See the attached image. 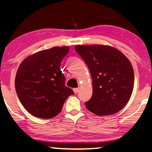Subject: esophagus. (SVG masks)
I'll use <instances>...</instances> for the list:
<instances>
[{
	"label": "esophagus",
	"mask_w": 152,
	"mask_h": 152,
	"mask_svg": "<svg viewBox=\"0 0 152 152\" xmlns=\"http://www.w3.org/2000/svg\"><path fill=\"white\" fill-rule=\"evenodd\" d=\"M78 91H79V88H74V92L75 94L78 93Z\"/></svg>",
	"instance_id": "1"
}]
</instances>
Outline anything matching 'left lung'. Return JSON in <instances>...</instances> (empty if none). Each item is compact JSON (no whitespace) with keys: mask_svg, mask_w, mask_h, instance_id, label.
Masks as SVG:
<instances>
[{"mask_svg":"<svg viewBox=\"0 0 152 152\" xmlns=\"http://www.w3.org/2000/svg\"><path fill=\"white\" fill-rule=\"evenodd\" d=\"M75 50L86 64L92 78L93 94L85 103L86 109L97 116L121 111L134 88L130 61L117 48L107 45H76Z\"/></svg>","mask_w":152,"mask_h":152,"instance_id":"1","label":"left lung"}]
</instances>
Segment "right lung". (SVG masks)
Masks as SVG:
<instances>
[{
    "label": "right lung",
    "instance_id": "add662e5",
    "mask_svg": "<svg viewBox=\"0 0 152 152\" xmlns=\"http://www.w3.org/2000/svg\"><path fill=\"white\" fill-rule=\"evenodd\" d=\"M69 51V46L40 50L26 57L19 66L15 91L22 105L35 117L56 116L66 99L74 94L65 86L61 71V63Z\"/></svg>",
    "mask_w": 152,
    "mask_h": 152
}]
</instances>
